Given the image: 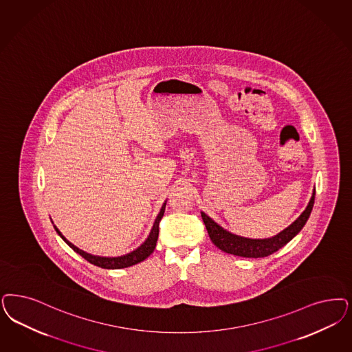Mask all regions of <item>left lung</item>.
Segmentation results:
<instances>
[{"mask_svg": "<svg viewBox=\"0 0 352 352\" xmlns=\"http://www.w3.org/2000/svg\"><path fill=\"white\" fill-rule=\"evenodd\" d=\"M314 203H315V191L309 200V204L300 214V217L287 229H285L282 232H279L278 235L270 239H248V238L234 235L229 231L223 230L219 225H217L213 219H209L203 212H201V219L206 223L210 241L214 243L219 250L231 255L257 258V257H267L272 255L290 242L291 239L303 229L307 219H309Z\"/></svg>", "mask_w": 352, "mask_h": 352, "instance_id": "1", "label": "left lung"}]
</instances>
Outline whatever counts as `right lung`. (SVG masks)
Instances as JSON below:
<instances>
[{"mask_svg": "<svg viewBox=\"0 0 352 352\" xmlns=\"http://www.w3.org/2000/svg\"><path fill=\"white\" fill-rule=\"evenodd\" d=\"M165 206H166V201L164 203V206L161 208L157 219L155 221L153 229L151 231V234H149V236H148L146 242L143 243L138 250L133 251L131 254L121 256V257H100V256L89 255V254H87L85 251L79 250L78 247H75L73 243L69 242L56 226H54V229L60 234L62 239L67 243L76 254H79L82 257H85V260L89 261L91 264H94L96 267H104V269H122V267H131V265H135V264L146 260V257L153 252V250L156 248V243H157L160 221H161L164 213H165Z\"/></svg>", "mask_w": 352, "mask_h": 352, "instance_id": "1", "label": "right lung"}]
</instances>
